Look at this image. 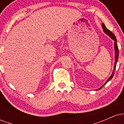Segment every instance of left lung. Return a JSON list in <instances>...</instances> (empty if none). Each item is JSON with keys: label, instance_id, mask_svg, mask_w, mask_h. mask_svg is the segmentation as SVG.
Wrapping results in <instances>:
<instances>
[{"label": "left lung", "instance_id": "1", "mask_svg": "<svg viewBox=\"0 0 124 124\" xmlns=\"http://www.w3.org/2000/svg\"><path fill=\"white\" fill-rule=\"evenodd\" d=\"M102 28H103V31L105 32V34L107 35H108V36L111 38L112 39H113L114 41V49H115V62H114V70L112 71V75H111L110 77L108 78V79H107V80L106 81V83H105L104 85L101 87L100 88H99V89H96L97 90H100L108 82H109V80H111V79H112V77H113L114 75V71H115V69H116V63H117L118 62V56H119V52H118V45H117V41H116V36H115V35L113 33L111 32V31H109L108 29H107V27H106V25H105L103 23L102 24Z\"/></svg>", "mask_w": 124, "mask_h": 124}]
</instances>
